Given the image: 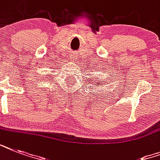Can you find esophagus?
Instances as JSON below:
<instances>
[{"label":"esophagus","instance_id":"obj_1","mask_svg":"<svg viewBox=\"0 0 160 160\" xmlns=\"http://www.w3.org/2000/svg\"><path fill=\"white\" fill-rule=\"evenodd\" d=\"M74 60H75V58H74Z\"/></svg>","mask_w":160,"mask_h":160}]
</instances>
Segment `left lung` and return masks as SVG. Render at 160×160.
Here are the masks:
<instances>
[{"label": "left lung", "instance_id": "left-lung-1", "mask_svg": "<svg viewBox=\"0 0 160 160\" xmlns=\"http://www.w3.org/2000/svg\"><path fill=\"white\" fill-rule=\"evenodd\" d=\"M99 81H100V80H99ZM90 82H93V80H90ZM100 82H93V86H96V85H98V86H99V85H103L102 83H100ZM95 94H96V93H95Z\"/></svg>", "mask_w": 160, "mask_h": 160}]
</instances>
